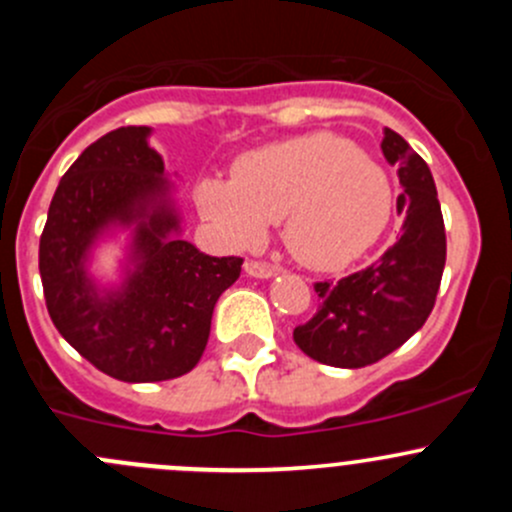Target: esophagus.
<instances>
[{"label": "esophagus", "instance_id": "34e87169", "mask_svg": "<svg viewBox=\"0 0 512 512\" xmlns=\"http://www.w3.org/2000/svg\"><path fill=\"white\" fill-rule=\"evenodd\" d=\"M245 272L250 277H257V280H270V277L277 275V270L267 262H257V260H247L245 262Z\"/></svg>", "mask_w": 512, "mask_h": 512}]
</instances>
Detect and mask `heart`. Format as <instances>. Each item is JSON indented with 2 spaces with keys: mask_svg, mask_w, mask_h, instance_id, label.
<instances>
[{
  "mask_svg": "<svg viewBox=\"0 0 512 512\" xmlns=\"http://www.w3.org/2000/svg\"><path fill=\"white\" fill-rule=\"evenodd\" d=\"M200 213L227 245L257 247L282 220L287 250L314 270H339L364 255L391 215L386 175L332 133L292 138L237 160L235 178H205Z\"/></svg>",
  "mask_w": 512,
  "mask_h": 512,
  "instance_id": "b5f03b06",
  "label": "heart"
}]
</instances>
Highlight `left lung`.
Listing matches in <instances>:
<instances>
[{
	"mask_svg": "<svg viewBox=\"0 0 512 512\" xmlns=\"http://www.w3.org/2000/svg\"><path fill=\"white\" fill-rule=\"evenodd\" d=\"M381 151L396 165L404 193L399 240L366 270L339 282H317L319 309L294 329V342L319 364L361 369L411 339L431 314L446 265V227L436 183L414 148L384 128Z\"/></svg>",
	"mask_w": 512,
	"mask_h": 512,
	"instance_id": "1",
	"label": "left lung"
}]
</instances>
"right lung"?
I'll list each match as a JSON object with an SVG mask.
<instances>
[{
    "label": "right lung",
    "instance_id": "obj_1",
    "mask_svg": "<svg viewBox=\"0 0 512 512\" xmlns=\"http://www.w3.org/2000/svg\"><path fill=\"white\" fill-rule=\"evenodd\" d=\"M148 136V126H126L91 143L59 180L39 240L54 327L128 384L188 374L205 352L215 302L242 270L240 257H210L180 237L173 183ZM116 231L129 232L122 280L101 286L90 257Z\"/></svg>",
    "mask_w": 512,
    "mask_h": 512
}]
</instances>
